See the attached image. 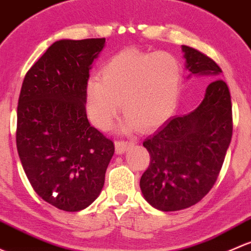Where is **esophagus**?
<instances>
[{"instance_id": "obj_1", "label": "esophagus", "mask_w": 251, "mask_h": 251, "mask_svg": "<svg viewBox=\"0 0 251 251\" xmlns=\"http://www.w3.org/2000/svg\"><path fill=\"white\" fill-rule=\"evenodd\" d=\"M133 145V141H129V140H116L115 141V147H116V152L118 154H122L123 152L126 151L129 147Z\"/></svg>"}]
</instances>
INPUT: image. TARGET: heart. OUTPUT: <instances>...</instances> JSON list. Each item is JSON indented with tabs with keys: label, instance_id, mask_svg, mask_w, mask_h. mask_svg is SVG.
Returning a JSON list of instances; mask_svg holds the SVG:
<instances>
[{
	"label": "heart",
	"instance_id": "b5f03b06",
	"mask_svg": "<svg viewBox=\"0 0 251 251\" xmlns=\"http://www.w3.org/2000/svg\"><path fill=\"white\" fill-rule=\"evenodd\" d=\"M100 75L101 79L93 77L86 84L88 112L98 128H110L121 105L126 130H152L176 108L183 70L169 51L123 49L108 59Z\"/></svg>",
	"mask_w": 251,
	"mask_h": 251
}]
</instances>
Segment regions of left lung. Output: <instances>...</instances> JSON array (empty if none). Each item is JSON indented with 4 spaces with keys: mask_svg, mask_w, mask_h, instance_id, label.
Returning a JSON list of instances; mask_svg holds the SVG:
<instances>
[{
    "mask_svg": "<svg viewBox=\"0 0 251 251\" xmlns=\"http://www.w3.org/2000/svg\"><path fill=\"white\" fill-rule=\"evenodd\" d=\"M186 69L208 76L203 101L193 112L167 121L145 139L150 165L140 179L145 200L162 211L186 209L213 188L231 143L232 102L221 69L197 49L182 46Z\"/></svg>",
    "mask_w": 251,
    "mask_h": 251,
    "instance_id": "left-lung-1",
    "label": "left lung"
}]
</instances>
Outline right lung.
Returning a JSON list of instances; mask_svg holds the SVG:
<instances>
[{
	"label": "right lung",
	"instance_id": "add662e5",
	"mask_svg": "<svg viewBox=\"0 0 251 251\" xmlns=\"http://www.w3.org/2000/svg\"><path fill=\"white\" fill-rule=\"evenodd\" d=\"M105 38L56 41L25 75L17 111V149L35 192L65 211L90 205L115 152L90 126L86 84Z\"/></svg>",
	"mask_w": 251,
	"mask_h": 251
}]
</instances>
